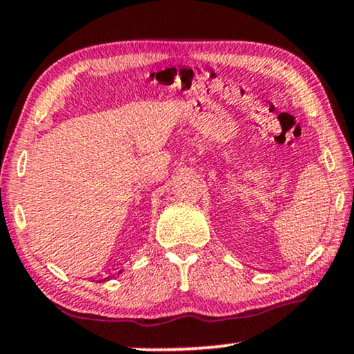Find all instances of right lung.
Segmentation results:
<instances>
[{
	"mask_svg": "<svg viewBox=\"0 0 354 354\" xmlns=\"http://www.w3.org/2000/svg\"><path fill=\"white\" fill-rule=\"evenodd\" d=\"M120 272H122V270L118 271V274H120ZM106 279H109V277H104V279H100V281H97V283H102V281H106Z\"/></svg>",
	"mask_w": 354,
	"mask_h": 354,
	"instance_id": "1",
	"label": "right lung"
}]
</instances>
